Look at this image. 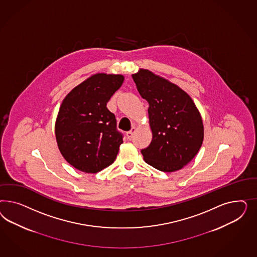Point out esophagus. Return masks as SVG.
Instances as JSON below:
<instances>
[{"mask_svg": "<svg viewBox=\"0 0 257 257\" xmlns=\"http://www.w3.org/2000/svg\"><path fill=\"white\" fill-rule=\"evenodd\" d=\"M136 132V128L135 127H133L132 129L129 131V132L126 133V136H127V139L128 140H132L133 136H134V134Z\"/></svg>", "mask_w": 257, "mask_h": 257, "instance_id": "obj_1", "label": "esophagus"}]
</instances>
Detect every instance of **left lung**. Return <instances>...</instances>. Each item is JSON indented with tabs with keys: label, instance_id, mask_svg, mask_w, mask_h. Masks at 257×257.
Listing matches in <instances>:
<instances>
[{
	"label": "left lung",
	"instance_id": "obj_1",
	"mask_svg": "<svg viewBox=\"0 0 257 257\" xmlns=\"http://www.w3.org/2000/svg\"><path fill=\"white\" fill-rule=\"evenodd\" d=\"M149 102L153 140L141 154L146 163L164 172L181 170L198 154L203 141L202 117L190 96L148 70L132 75Z\"/></svg>",
	"mask_w": 257,
	"mask_h": 257
}]
</instances>
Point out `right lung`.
<instances>
[{"label":"right lung","mask_w":257,"mask_h":257,"mask_svg":"<svg viewBox=\"0 0 257 257\" xmlns=\"http://www.w3.org/2000/svg\"><path fill=\"white\" fill-rule=\"evenodd\" d=\"M123 81L120 74L97 73L63 100L55 121L56 142L66 161L79 171L99 172L117 157L122 134L106 103Z\"/></svg>","instance_id":"1"}]
</instances>
